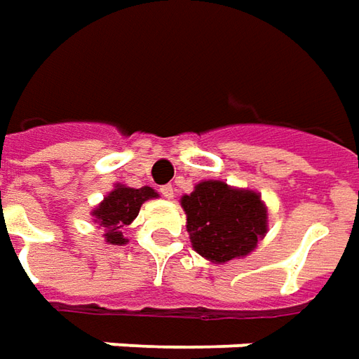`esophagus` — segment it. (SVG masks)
<instances>
[{
  "label": "esophagus",
  "instance_id": "34e87169",
  "mask_svg": "<svg viewBox=\"0 0 359 359\" xmlns=\"http://www.w3.org/2000/svg\"><path fill=\"white\" fill-rule=\"evenodd\" d=\"M159 192H161V196L169 198V200H171L172 194H175V192H172V187H171V184H163V187L159 188Z\"/></svg>",
  "mask_w": 359,
  "mask_h": 359
}]
</instances>
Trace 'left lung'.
Instances as JSON below:
<instances>
[{"label":"left lung","instance_id":"1","mask_svg":"<svg viewBox=\"0 0 359 359\" xmlns=\"http://www.w3.org/2000/svg\"><path fill=\"white\" fill-rule=\"evenodd\" d=\"M192 247L212 262L245 257L266 233V208L257 192L204 180L182 196Z\"/></svg>","mask_w":359,"mask_h":359}]
</instances>
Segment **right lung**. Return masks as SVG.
<instances>
[{
  "label": "right lung",
  "instance_id": "obj_1",
  "mask_svg": "<svg viewBox=\"0 0 359 359\" xmlns=\"http://www.w3.org/2000/svg\"><path fill=\"white\" fill-rule=\"evenodd\" d=\"M157 196L154 188H128L116 187L109 196L104 198L97 210H93L95 222L107 227L104 239L110 245H124L126 239L122 235V227L134 222L140 214V208L145 200Z\"/></svg>",
  "mask_w": 359,
  "mask_h": 359
}]
</instances>
